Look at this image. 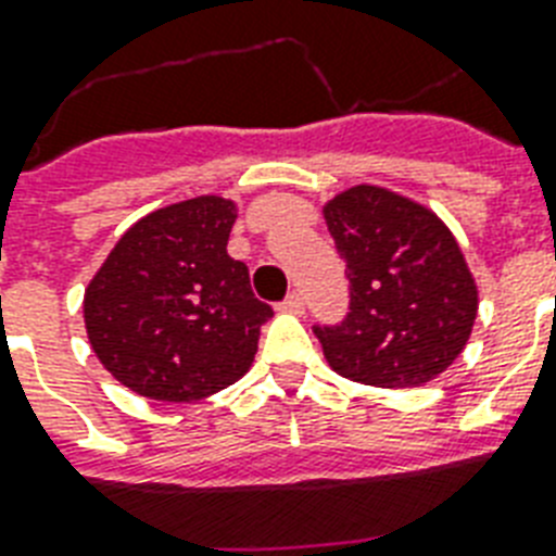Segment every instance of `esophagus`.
<instances>
[{"mask_svg":"<svg viewBox=\"0 0 556 556\" xmlns=\"http://www.w3.org/2000/svg\"><path fill=\"white\" fill-rule=\"evenodd\" d=\"M303 308H305V300L300 291H291V294L279 303V312H288V314H303Z\"/></svg>","mask_w":556,"mask_h":556,"instance_id":"esophagus-1","label":"esophagus"}]
</instances>
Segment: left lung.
I'll list each match as a JSON object with an SVG mask.
<instances>
[{
  "label": "left lung",
  "mask_w": 556,
  "mask_h": 556,
  "mask_svg": "<svg viewBox=\"0 0 556 556\" xmlns=\"http://www.w3.org/2000/svg\"><path fill=\"white\" fill-rule=\"evenodd\" d=\"M323 213L349 277L346 317L314 326L331 369L387 389L441 375L479 308L453 233L421 204L369 185L340 192Z\"/></svg>",
  "instance_id": "left-lung-1"
}]
</instances>
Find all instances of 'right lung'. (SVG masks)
Masks as SVG:
<instances>
[{
	"mask_svg": "<svg viewBox=\"0 0 556 556\" xmlns=\"http://www.w3.org/2000/svg\"><path fill=\"white\" fill-rule=\"evenodd\" d=\"M233 201H178L135 222L83 300L89 343L124 387L152 401H199L251 369L274 317L248 265L227 256Z\"/></svg>",
	"mask_w": 556,
	"mask_h": 556,
	"instance_id": "add662e5",
	"label": "right lung"
}]
</instances>
